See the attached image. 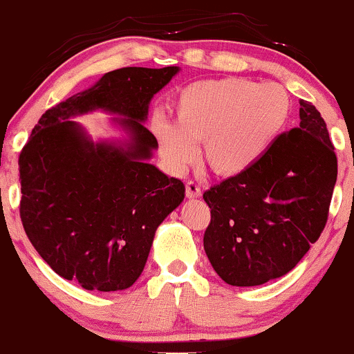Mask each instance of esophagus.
Instances as JSON below:
<instances>
[{
	"mask_svg": "<svg viewBox=\"0 0 354 354\" xmlns=\"http://www.w3.org/2000/svg\"><path fill=\"white\" fill-rule=\"evenodd\" d=\"M186 196L189 200H194V198H200L201 196V186L194 181H188L186 183Z\"/></svg>",
	"mask_w": 354,
	"mask_h": 354,
	"instance_id": "1",
	"label": "esophagus"
}]
</instances>
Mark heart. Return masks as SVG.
Wrapping results in <instances>:
<instances>
[{
    "label": "heart",
    "mask_w": 354,
    "mask_h": 354,
    "mask_svg": "<svg viewBox=\"0 0 354 354\" xmlns=\"http://www.w3.org/2000/svg\"><path fill=\"white\" fill-rule=\"evenodd\" d=\"M174 123L154 120L161 153L176 169L186 168L205 143L214 171L236 176L258 165L273 148L291 116V98L278 83L223 78L196 81L173 101Z\"/></svg>",
    "instance_id": "heart-1"
}]
</instances>
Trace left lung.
<instances>
[{
	"label": "left lung",
	"mask_w": 354,
	"mask_h": 354,
	"mask_svg": "<svg viewBox=\"0 0 354 354\" xmlns=\"http://www.w3.org/2000/svg\"><path fill=\"white\" fill-rule=\"evenodd\" d=\"M299 118L258 165L203 194L211 208L203 245L231 286L288 274L326 225L338 161L318 109L301 100Z\"/></svg>",
	"instance_id": "1"
}]
</instances>
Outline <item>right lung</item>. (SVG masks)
<instances>
[{
  "label": "right lung",
  "mask_w": 354,
  "mask_h": 354,
  "mask_svg": "<svg viewBox=\"0 0 354 354\" xmlns=\"http://www.w3.org/2000/svg\"><path fill=\"white\" fill-rule=\"evenodd\" d=\"M178 66L121 68L48 109L19 154L21 221L61 278L121 291L143 273L154 233L185 200V185L149 163L156 138L149 103ZM93 111L124 135L95 142L72 120Z\"/></svg>",
  "instance_id": "obj_1"
}]
</instances>
